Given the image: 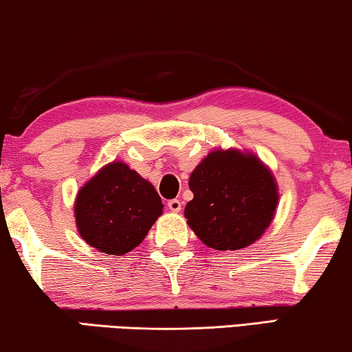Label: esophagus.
<instances>
[{
    "label": "esophagus",
    "instance_id": "esophagus-1",
    "mask_svg": "<svg viewBox=\"0 0 352 352\" xmlns=\"http://www.w3.org/2000/svg\"><path fill=\"white\" fill-rule=\"evenodd\" d=\"M168 208L173 212H179L181 211V201L179 200H170L168 201Z\"/></svg>",
    "mask_w": 352,
    "mask_h": 352
}]
</instances>
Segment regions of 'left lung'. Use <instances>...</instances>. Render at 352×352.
I'll return each instance as SVG.
<instances>
[{
    "mask_svg": "<svg viewBox=\"0 0 352 352\" xmlns=\"http://www.w3.org/2000/svg\"><path fill=\"white\" fill-rule=\"evenodd\" d=\"M193 198L184 216L203 244L216 251L251 246L272 223L279 188L251 151L214 149L188 177Z\"/></svg>",
    "mask_w": 352,
    "mask_h": 352,
    "instance_id": "8db88e82",
    "label": "left lung"
}]
</instances>
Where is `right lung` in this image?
<instances>
[{
  "label": "right lung",
  "mask_w": 352,
  "mask_h": 352,
  "mask_svg": "<svg viewBox=\"0 0 352 352\" xmlns=\"http://www.w3.org/2000/svg\"><path fill=\"white\" fill-rule=\"evenodd\" d=\"M162 212L164 203L155 187L120 160L101 166L74 201L80 238L111 257L140 246Z\"/></svg>",
  "instance_id": "1"
}]
</instances>
